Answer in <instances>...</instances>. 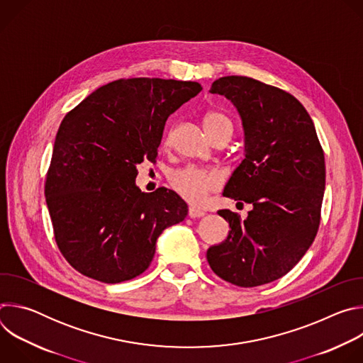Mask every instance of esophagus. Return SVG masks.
<instances>
[{"label":"esophagus","instance_id":"esophagus-1","mask_svg":"<svg viewBox=\"0 0 363 363\" xmlns=\"http://www.w3.org/2000/svg\"><path fill=\"white\" fill-rule=\"evenodd\" d=\"M205 216V211L199 210V208H195V206H189L188 210V217L189 218H201Z\"/></svg>","mask_w":363,"mask_h":363}]
</instances>
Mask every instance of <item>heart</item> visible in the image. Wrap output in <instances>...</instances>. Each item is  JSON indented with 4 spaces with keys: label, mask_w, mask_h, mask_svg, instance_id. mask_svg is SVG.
Returning a JSON list of instances; mask_svg holds the SVG:
<instances>
[{
    "label": "heart",
    "mask_w": 363,
    "mask_h": 363,
    "mask_svg": "<svg viewBox=\"0 0 363 363\" xmlns=\"http://www.w3.org/2000/svg\"><path fill=\"white\" fill-rule=\"evenodd\" d=\"M203 128L214 140L218 136H231L234 130L233 121L220 112H208L203 116ZM172 132L165 138V145H169ZM169 184L174 191L184 199L192 203H201L208 194L223 184V174L218 169L186 167L174 171L169 175Z\"/></svg>",
    "instance_id": "obj_1"
}]
</instances>
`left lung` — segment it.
<instances>
[{
  "label": "left lung",
  "mask_w": 363,
  "mask_h": 363,
  "mask_svg": "<svg viewBox=\"0 0 363 363\" xmlns=\"http://www.w3.org/2000/svg\"><path fill=\"white\" fill-rule=\"evenodd\" d=\"M211 93L234 103L244 126L245 158L224 196L251 203L247 220L221 210L228 237L206 251L223 280L255 287L287 274L312 245L320 224L325 153L312 118L290 93L245 76L216 80Z\"/></svg>",
  "instance_id": "obj_1"
}]
</instances>
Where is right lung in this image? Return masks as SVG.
Segmentation results:
<instances>
[{
	"mask_svg": "<svg viewBox=\"0 0 363 363\" xmlns=\"http://www.w3.org/2000/svg\"><path fill=\"white\" fill-rule=\"evenodd\" d=\"M201 90L196 82L119 79L65 116L45 202L74 270L108 284L132 280L149 267L162 231L184 221L185 201L167 188L142 192L136 165L155 161L167 119Z\"/></svg>",
	"mask_w": 363,
	"mask_h": 363,
	"instance_id": "add662e5",
	"label": "right lung"
}]
</instances>
